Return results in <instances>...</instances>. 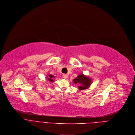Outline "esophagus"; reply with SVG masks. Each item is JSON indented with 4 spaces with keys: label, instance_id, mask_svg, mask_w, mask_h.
<instances>
[{
    "label": "esophagus",
    "instance_id": "1",
    "mask_svg": "<svg viewBox=\"0 0 135 135\" xmlns=\"http://www.w3.org/2000/svg\"><path fill=\"white\" fill-rule=\"evenodd\" d=\"M68 74H63V77L64 78H65V79H66V78H68Z\"/></svg>",
    "mask_w": 135,
    "mask_h": 135
}]
</instances>
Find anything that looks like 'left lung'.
I'll list each match as a JSON object with an SVG mask.
<instances>
[{"instance_id":"1","label":"left lung","mask_w":135,"mask_h":135,"mask_svg":"<svg viewBox=\"0 0 135 135\" xmlns=\"http://www.w3.org/2000/svg\"><path fill=\"white\" fill-rule=\"evenodd\" d=\"M74 84H79L82 85L79 87V89L84 90L87 89L91 85V80L87 76L84 75L83 74H80L75 79H74Z\"/></svg>"}]
</instances>
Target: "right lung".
Returning <instances> with one entry per match:
<instances>
[{"instance_id": "add662e5", "label": "right lung", "mask_w": 135, "mask_h": 135, "mask_svg": "<svg viewBox=\"0 0 135 135\" xmlns=\"http://www.w3.org/2000/svg\"><path fill=\"white\" fill-rule=\"evenodd\" d=\"M49 77H50V78H48V80L50 81H51V82H52V81H53L51 79V78H52V77H54V76H52V75H50H50H49Z\"/></svg>"}]
</instances>
